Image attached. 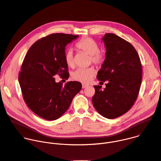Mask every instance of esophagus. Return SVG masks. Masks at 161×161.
<instances>
[{"mask_svg": "<svg viewBox=\"0 0 161 161\" xmlns=\"http://www.w3.org/2000/svg\"><path fill=\"white\" fill-rule=\"evenodd\" d=\"M88 86V85H87V84H84V83L82 84V88H86Z\"/></svg>", "mask_w": 161, "mask_h": 161, "instance_id": "34e87169", "label": "esophagus"}]
</instances>
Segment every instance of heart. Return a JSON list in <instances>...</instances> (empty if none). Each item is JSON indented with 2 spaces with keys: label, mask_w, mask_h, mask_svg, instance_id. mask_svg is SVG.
I'll use <instances>...</instances> for the list:
<instances>
[{
  "label": "heart",
  "mask_w": 161,
  "mask_h": 161,
  "mask_svg": "<svg viewBox=\"0 0 161 161\" xmlns=\"http://www.w3.org/2000/svg\"><path fill=\"white\" fill-rule=\"evenodd\" d=\"M76 47L79 50L89 55L91 61L96 65L101 64L104 60V55L99 51L98 43L92 38L85 37L81 39L76 44ZM65 61L69 67H72L75 65L73 52L71 50H69L65 52ZM95 73L96 71L93 67L79 68L71 74V77L75 81L87 83L92 78Z\"/></svg>",
  "instance_id": "obj_1"
}]
</instances>
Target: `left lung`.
<instances>
[{
    "label": "left lung",
    "mask_w": 161,
    "mask_h": 161,
    "mask_svg": "<svg viewBox=\"0 0 161 161\" xmlns=\"http://www.w3.org/2000/svg\"><path fill=\"white\" fill-rule=\"evenodd\" d=\"M106 47L105 60L97 78L106 81V88L94 85L92 104L105 118L115 119L127 112L139 94L142 80L140 57L133 46L114 34L102 38Z\"/></svg>",
    "instance_id": "1"
}]
</instances>
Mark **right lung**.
<instances>
[{"instance_id": "obj_1", "label": "right lung", "mask_w": 161, "mask_h": 161, "mask_svg": "<svg viewBox=\"0 0 161 161\" xmlns=\"http://www.w3.org/2000/svg\"><path fill=\"white\" fill-rule=\"evenodd\" d=\"M78 37L57 33L42 37L31 46L22 63L18 80L23 97L27 106L45 120H55L63 115L81 89L78 81L63 85L53 78L58 75L69 78L65 47Z\"/></svg>"}]
</instances>
